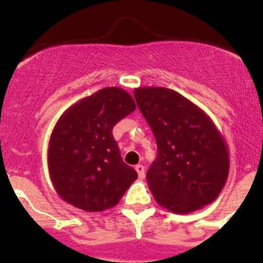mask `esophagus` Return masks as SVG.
Listing matches in <instances>:
<instances>
[{
  "label": "esophagus",
  "mask_w": 263,
  "mask_h": 263,
  "mask_svg": "<svg viewBox=\"0 0 263 263\" xmlns=\"http://www.w3.org/2000/svg\"><path fill=\"white\" fill-rule=\"evenodd\" d=\"M136 171H137V174H138L139 179L145 178V167H143L142 164H137Z\"/></svg>",
  "instance_id": "34e87169"
}]
</instances>
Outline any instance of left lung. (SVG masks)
<instances>
[{
	"instance_id": "obj_1",
	"label": "left lung",
	"mask_w": 263,
	"mask_h": 263,
	"mask_svg": "<svg viewBox=\"0 0 263 263\" xmlns=\"http://www.w3.org/2000/svg\"><path fill=\"white\" fill-rule=\"evenodd\" d=\"M134 97L157 141L158 155L146 175L155 201L178 215L215 201L231 163L227 141L210 116L164 87L136 88Z\"/></svg>"
}]
</instances>
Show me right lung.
Here are the masks:
<instances>
[{
	"mask_svg": "<svg viewBox=\"0 0 263 263\" xmlns=\"http://www.w3.org/2000/svg\"><path fill=\"white\" fill-rule=\"evenodd\" d=\"M136 108L126 90L108 87L63 111L47 150L48 174L60 199L85 212L120 203L138 174L122 162L111 129Z\"/></svg>",
	"mask_w": 263,
	"mask_h": 263,
	"instance_id": "right-lung-1",
	"label": "right lung"
}]
</instances>
